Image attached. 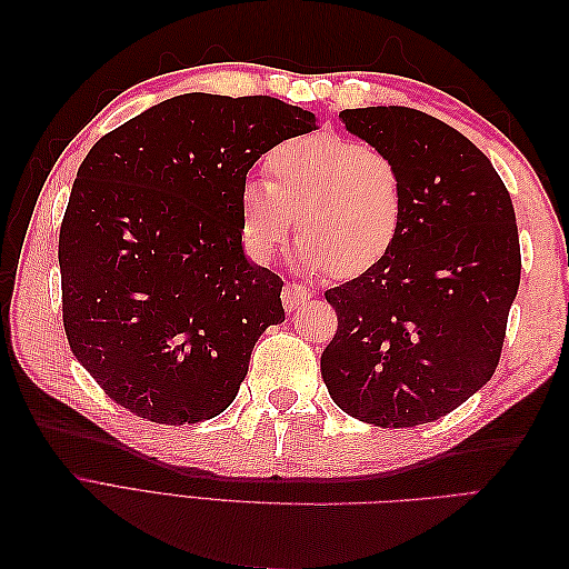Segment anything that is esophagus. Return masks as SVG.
<instances>
[{"mask_svg": "<svg viewBox=\"0 0 569 569\" xmlns=\"http://www.w3.org/2000/svg\"><path fill=\"white\" fill-rule=\"evenodd\" d=\"M308 299H311V291L301 284H284L282 289V303L289 313H295Z\"/></svg>", "mask_w": 569, "mask_h": 569, "instance_id": "esophagus-1", "label": "esophagus"}]
</instances>
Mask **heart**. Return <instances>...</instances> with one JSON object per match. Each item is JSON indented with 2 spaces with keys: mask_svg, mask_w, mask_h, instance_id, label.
I'll list each match as a JSON object with an SVG mask.
<instances>
[{
  "mask_svg": "<svg viewBox=\"0 0 569 569\" xmlns=\"http://www.w3.org/2000/svg\"><path fill=\"white\" fill-rule=\"evenodd\" d=\"M270 182L251 178L239 194L242 237L270 261L297 216L299 263L353 278L393 249L403 226V178L387 151L332 132L301 134L268 153Z\"/></svg>",
  "mask_w": 569,
  "mask_h": 569,
  "instance_id": "1",
  "label": "heart"
}]
</instances>
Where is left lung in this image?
Returning <instances> with one entry per match:
<instances>
[{
	"label": "left lung",
	"mask_w": 569,
	"mask_h": 569,
	"mask_svg": "<svg viewBox=\"0 0 569 569\" xmlns=\"http://www.w3.org/2000/svg\"><path fill=\"white\" fill-rule=\"evenodd\" d=\"M339 118L399 166L406 211L380 263L325 291L339 327L322 380L360 422H435L485 387L501 358L522 270L512 201L485 153L435 116L368 107Z\"/></svg>",
	"instance_id": "1"
}]
</instances>
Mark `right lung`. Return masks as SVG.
Segmentation results:
<instances>
[{
    "label": "right lung",
    "instance_id": "right-lung-1",
    "mask_svg": "<svg viewBox=\"0 0 569 569\" xmlns=\"http://www.w3.org/2000/svg\"><path fill=\"white\" fill-rule=\"evenodd\" d=\"M318 128L272 97L192 92L104 134L84 157L59 234L63 327L116 403L159 425L226 410L282 280L249 261L239 194L251 166Z\"/></svg>",
    "mask_w": 569,
    "mask_h": 569
}]
</instances>
